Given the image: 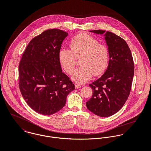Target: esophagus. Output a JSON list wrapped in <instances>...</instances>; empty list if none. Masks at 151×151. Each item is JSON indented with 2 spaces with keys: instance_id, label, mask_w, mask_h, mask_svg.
Here are the masks:
<instances>
[{
  "instance_id": "esophagus-1",
  "label": "esophagus",
  "mask_w": 151,
  "mask_h": 151,
  "mask_svg": "<svg viewBox=\"0 0 151 151\" xmlns=\"http://www.w3.org/2000/svg\"><path fill=\"white\" fill-rule=\"evenodd\" d=\"M81 87V86L80 85V84H76V85H75V88H80Z\"/></svg>"
}]
</instances>
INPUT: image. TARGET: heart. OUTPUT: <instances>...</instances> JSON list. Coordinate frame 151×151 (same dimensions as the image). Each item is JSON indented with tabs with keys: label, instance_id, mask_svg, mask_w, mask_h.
Returning a JSON list of instances; mask_svg holds the SVG:
<instances>
[{
	"label": "heart",
	"instance_id": "obj_1",
	"mask_svg": "<svg viewBox=\"0 0 151 151\" xmlns=\"http://www.w3.org/2000/svg\"><path fill=\"white\" fill-rule=\"evenodd\" d=\"M70 49L61 48L58 61L67 74H71L76 65V58H80L81 65L74 73L72 78L77 83L88 81L93 75L102 74L108 67L109 51L107 47L93 36L82 33L74 37L70 43Z\"/></svg>",
	"mask_w": 151,
	"mask_h": 151
}]
</instances>
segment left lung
Masks as SVG:
<instances>
[{"instance_id": "left-lung-1", "label": "left lung", "mask_w": 151, "mask_h": 151, "mask_svg": "<svg viewBox=\"0 0 151 151\" xmlns=\"http://www.w3.org/2000/svg\"><path fill=\"white\" fill-rule=\"evenodd\" d=\"M90 32L105 34L109 60L104 74L89 85L93 93L86 102V106L93 114L107 117L118 112L127 100L132 83L134 63L128 45L121 37L105 30Z\"/></svg>"}]
</instances>
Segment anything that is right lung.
<instances>
[{"label": "right lung", "instance_id": "obj_1", "mask_svg": "<svg viewBox=\"0 0 151 151\" xmlns=\"http://www.w3.org/2000/svg\"><path fill=\"white\" fill-rule=\"evenodd\" d=\"M67 36L59 29L45 30L29 42L19 63L21 94L32 109L42 115L62 109L67 96L75 89L58 61V52Z\"/></svg>", "mask_w": 151, "mask_h": 151}]
</instances>
